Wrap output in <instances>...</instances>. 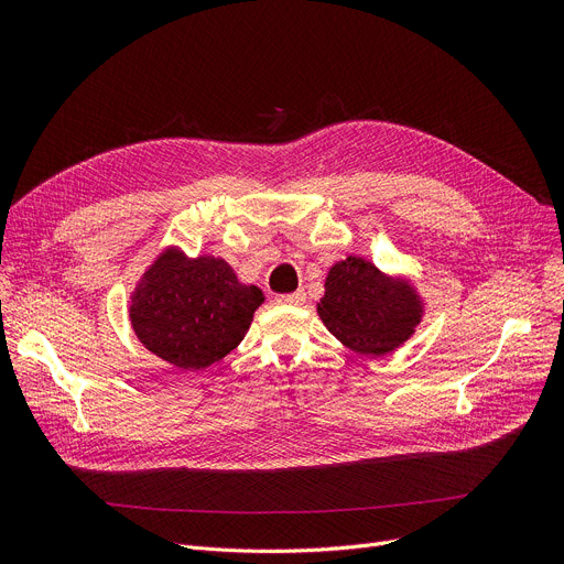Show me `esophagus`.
Returning <instances> with one entry per match:
<instances>
[{
  "instance_id": "esophagus-1",
  "label": "esophagus",
  "mask_w": 564,
  "mask_h": 564,
  "mask_svg": "<svg viewBox=\"0 0 564 564\" xmlns=\"http://www.w3.org/2000/svg\"><path fill=\"white\" fill-rule=\"evenodd\" d=\"M279 304H292V306H302L306 302V292L297 290V292H290V294H279L276 297Z\"/></svg>"
}]
</instances>
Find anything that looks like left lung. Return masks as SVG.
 I'll return each instance as SVG.
<instances>
[{"instance_id":"obj_1","label":"left lung","mask_w":564,"mask_h":564,"mask_svg":"<svg viewBox=\"0 0 564 564\" xmlns=\"http://www.w3.org/2000/svg\"><path fill=\"white\" fill-rule=\"evenodd\" d=\"M327 292L317 313L327 329L349 349L387 354L402 345L421 322L416 292L398 279L383 276L372 262L349 256L332 267Z\"/></svg>"}]
</instances>
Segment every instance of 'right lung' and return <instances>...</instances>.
Wrapping results in <instances>:
<instances>
[{
	"mask_svg": "<svg viewBox=\"0 0 564 564\" xmlns=\"http://www.w3.org/2000/svg\"><path fill=\"white\" fill-rule=\"evenodd\" d=\"M262 300L224 260H187L169 249L137 285L130 319L145 349L181 370H200L240 345Z\"/></svg>",
	"mask_w": 564,
	"mask_h": 564,
	"instance_id": "1",
	"label": "right lung"
}]
</instances>
